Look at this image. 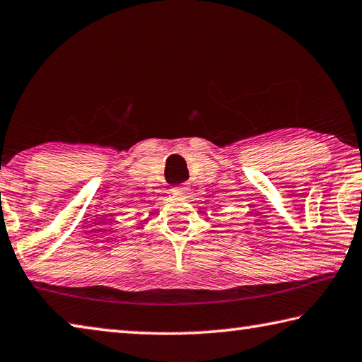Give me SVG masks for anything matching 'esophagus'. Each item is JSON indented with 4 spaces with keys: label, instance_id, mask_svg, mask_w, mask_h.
I'll use <instances>...</instances> for the list:
<instances>
[{
    "label": "esophagus",
    "instance_id": "34e87169",
    "mask_svg": "<svg viewBox=\"0 0 362 362\" xmlns=\"http://www.w3.org/2000/svg\"><path fill=\"white\" fill-rule=\"evenodd\" d=\"M175 192H187L189 191V185H181V186H176L173 187Z\"/></svg>",
    "mask_w": 362,
    "mask_h": 362
}]
</instances>
